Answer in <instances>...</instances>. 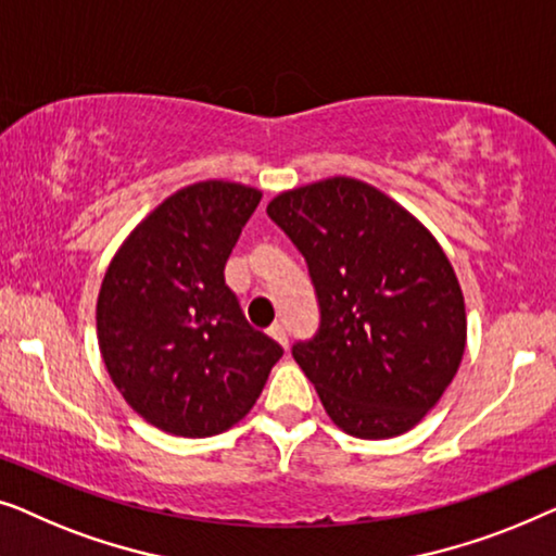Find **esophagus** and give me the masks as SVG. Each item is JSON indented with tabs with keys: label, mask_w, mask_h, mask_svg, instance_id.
<instances>
[{
	"label": "esophagus",
	"mask_w": 556,
	"mask_h": 556,
	"mask_svg": "<svg viewBox=\"0 0 556 556\" xmlns=\"http://www.w3.org/2000/svg\"><path fill=\"white\" fill-rule=\"evenodd\" d=\"M269 334L279 342L281 348H287L289 338H287V327H285V325H279V323H277V325H271V327H269Z\"/></svg>",
	"instance_id": "1"
}]
</instances>
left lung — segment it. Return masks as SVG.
<instances>
[{
    "label": "left lung",
    "mask_w": 556,
    "mask_h": 556,
    "mask_svg": "<svg viewBox=\"0 0 556 556\" xmlns=\"http://www.w3.org/2000/svg\"><path fill=\"white\" fill-rule=\"evenodd\" d=\"M267 214L315 285L319 330L292 355L327 416L367 441L410 431L466 350L464 292L441 244L401 203L348 176L279 193Z\"/></svg>",
    "instance_id": "left-lung-1"
}]
</instances>
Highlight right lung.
<instances>
[{"mask_svg":"<svg viewBox=\"0 0 556 556\" xmlns=\"http://www.w3.org/2000/svg\"><path fill=\"white\" fill-rule=\"evenodd\" d=\"M262 191L199 181L159 203L115 252L98 294V345L125 403L161 431H229L281 348L254 330L224 267Z\"/></svg>","mask_w":556,"mask_h":556,"instance_id":"obj_1","label":"right lung"}]
</instances>
